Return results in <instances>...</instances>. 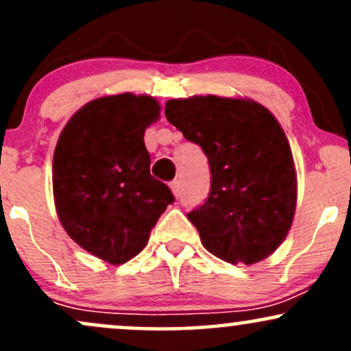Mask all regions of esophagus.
<instances>
[{"label": "esophagus", "instance_id": "esophagus-1", "mask_svg": "<svg viewBox=\"0 0 351 351\" xmlns=\"http://www.w3.org/2000/svg\"><path fill=\"white\" fill-rule=\"evenodd\" d=\"M170 186H171V191H173V195H175L176 198H178V196H180V191H181V183H180V181H178V180L171 181V184H170Z\"/></svg>", "mask_w": 351, "mask_h": 351}]
</instances>
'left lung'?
<instances>
[{
    "mask_svg": "<svg viewBox=\"0 0 351 351\" xmlns=\"http://www.w3.org/2000/svg\"><path fill=\"white\" fill-rule=\"evenodd\" d=\"M165 115L208 156L209 195L188 213L204 247L231 264L271 256L297 204L291 145L276 117L254 100L216 95L168 100Z\"/></svg>",
    "mask_w": 351,
    "mask_h": 351,
    "instance_id": "8db88e82",
    "label": "left lung"
}]
</instances>
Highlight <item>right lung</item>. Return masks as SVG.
Instances as JSON below:
<instances>
[{
    "instance_id": "add662e5",
    "label": "right lung",
    "mask_w": 351,
    "mask_h": 351,
    "mask_svg": "<svg viewBox=\"0 0 351 351\" xmlns=\"http://www.w3.org/2000/svg\"><path fill=\"white\" fill-rule=\"evenodd\" d=\"M158 117L160 104L148 95L100 97L72 115L56 145L52 189L60 224L80 247L114 265L142 251L175 201L150 175L143 142Z\"/></svg>"
}]
</instances>
